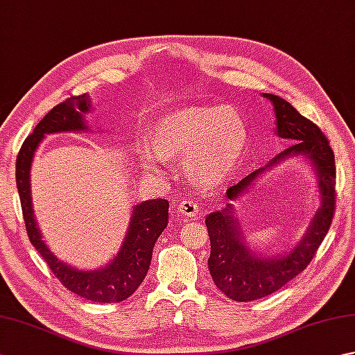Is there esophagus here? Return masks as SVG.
<instances>
[{
	"mask_svg": "<svg viewBox=\"0 0 355 355\" xmlns=\"http://www.w3.org/2000/svg\"><path fill=\"white\" fill-rule=\"evenodd\" d=\"M178 210H180V212H182L184 216H193V215L198 214L200 206H198V202L195 201V200L186 198V200L178 202Z\"/></svg>",
	"mask_w": 355,
	"mask_h": 355,
	"instance_id": "34e87169",
	"label": "esophagus"
}]
</instances>
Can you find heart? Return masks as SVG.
Returning <instances> with one entry per match:
<instances>
[{
	"label": "heart",
	"mask_w": 355,
	"mask_h": 355,
	"mask_svg": "<svg viewBox=\"0 0 355 355\" xmlns=\"http://www.w3.org/2000/svg\"><path fill=\"white\" fill-rule=\"evenodd\" d=\"M247 145V128L235 110L186 108L166 114L154 128L153 150L141 149L146 162L187 157L189 173L201 184L220 183L235 171Z\"/></svg>",
	"instance_id": "b5f03b06"
}]
</instances>
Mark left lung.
Masks as SVG:
<instances>
[{
    "mask_svg": "<svg viewBox=\"0 0 355 355\" xmlns=\"http://www.w3.org/2000/svg\"><path fill=\"white\" fill-rule=\"evenodd\" d=\"M263 97L275 105L276 134L282 139L296 140L268 166L290 155H305L318 172L320 207L302 241L281 258H261L245 245L230 205L225 210H218L206 218L210 238V258L207 261L210 275L218 288L236 302L266 297L302 273L325 239L336 212V163L325 134L279 96L263 94ZM263 169L266 168L254 171L235 186H230L227 189L229 200L238 198Z\"/></svg>",
    "mask_w": 355,
    "mask_h": 355,
    "instance_id": "obj_1",
    "label": "left lung"
}]
</instances>
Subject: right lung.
<instances>
[{"label":"right lung","instance_id":"obj_1","mask_svg":"<svg viewBox=\"0 0 355 355\" xmlns=\"http://www.w3.org/2000/svg\"><path fill=\"white\" fill-rule=\"evenodd\" d=\"M89 102L92 101L87 94L73 96L45 114L33 132L22 143L18 153L17 186L30 243L40 252L59 282L71 293L92 302L114 304L130 297L145 279L153 259L154 245L169 223L168 200H149L135 206L125 241L116 258L101 270L80 271L58 261L44 244L41 233L36 227L30 198V166L44 135L88 130L84 123V114L92 108Z\"/></svg>","mask_w":355,"mask_h":355}]
</instances>
